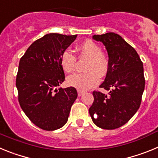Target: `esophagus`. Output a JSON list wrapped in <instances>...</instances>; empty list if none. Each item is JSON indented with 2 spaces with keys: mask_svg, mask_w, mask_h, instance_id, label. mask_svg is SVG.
Here are the masks:
<instances>
[{
  "mask_svg": "<svg viewBox=\"0 0 158 158\" xmlns=\"http://www.w3.org/2000/svg\"><path fill=\"white\" fill-rule=\"evenodd\" d=\"M85 93V91H82V90H80V89H77V95L78 96H81Z\"/></svg>",
  "mask_w": 158,
  "mask_h": 158,
  "instance_id": "1",
  "label": "esophagus"
}]
</instances>
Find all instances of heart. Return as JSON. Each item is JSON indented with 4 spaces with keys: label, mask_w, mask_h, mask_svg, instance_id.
<instances>
[{
    "label": "heart",
    "mask_w": 158,
    "mask_h": 158,
    "mask_svg": "<svg viewBox=\"0 0 158 158\" xmlns=\"http://www.w3.org/2000/svg\"><path fill=\"white\" fill-rule=\"evenodd\" d=\"M80 58H88L85 65V72L75 73L67 78V84L80 90H86L96 85L100 77H104L108 72L109 61L101 49L94 41L87 40L77 47ZM77 58L69 50H65L60 56V64L65 73H72L75 69Z\"/></svg>",
    "instance_id": "obj_1"
}]
</instances>
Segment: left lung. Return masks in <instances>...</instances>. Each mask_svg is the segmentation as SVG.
Returning <instances> with one entry per match:
<instances>
[{
  "instance_id": "8db88e82",
  "label": "left lung",
  "mask_w": 158,
  "mask_h": 158,
  "mask_svg": "<svg viewBox=\"0 0 158 158\" xmlns=\"http://www.w3.org/2000/svg\"><path fill=\"white\" fill-rule=\"evenodd\" d=\"M93 39L101 42L107 51L109 69L100 88L109 93L93 92L89 114L99 127L116 129L127 123L140 107L145 89L143 64L136 51L119 35L108 32L95 35Z\"/></svg>"
}]
</instances>
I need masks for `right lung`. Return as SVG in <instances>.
<instances>
[{
	"mask_svg": "<svg viewBox=\"0 0 158 158\" xmlns=\"http://www.w3.org/2000/svg\"><path fill=\"white\" fill-rule=\"evenodd\" d=\"M76 38L47 34L32 43L19 60L16 81L19 105L35 126L45 131L66 123L77 97L75 88L56 89L65 81L60 56Z\"/></svg>",
	"mask_w": 158,
	"mask_h": 158,
	"instance_id": "right-lung-1",
	"label": "right lung"
}]
</instances>
